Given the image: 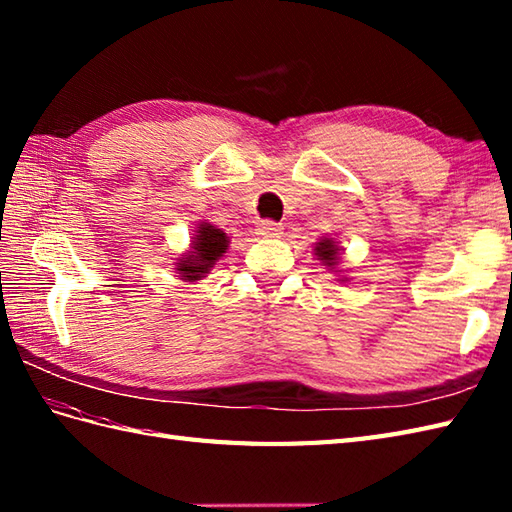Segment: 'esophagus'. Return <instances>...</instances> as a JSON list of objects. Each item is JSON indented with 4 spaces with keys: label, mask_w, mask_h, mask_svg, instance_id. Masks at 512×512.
I'll return each mask as SVG.
<instances>
[{
    "label": "esophagus",
    "mask_w": 512,
    "mask_h": 512,
    "mask_svg": "<svg viewBox=\"0 0 512 512\" xmlns=\"http://www.w3.org/2000/svg\"><path fill=\"white\" fill-rule=\"evenodd\" d=\"M281 231H284V228H281L279 222H273V220H262L257 224V235L262 237H279Z\"/></svg>",
    "instance_id": "34e87169"
}]
</instances>
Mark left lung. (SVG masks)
I'll return each instance as SVG.
<instances>
[{"label": "left lung", "instance_id": "obj_1", "mask_svg": "<svg viewBox=\"0 0 512 512\" xmlns=\"http://www.w3.org/2000/svg\"><path fill=\"white\" fill-rule=\"evenodd\" d=\"M314 250H317V257L321 259V262H325L328 266L336 264V250H339V248L334 246L332 239H321Z\"/></svg>", "mask_w": 512, "mask_h": 512}]
</instances>
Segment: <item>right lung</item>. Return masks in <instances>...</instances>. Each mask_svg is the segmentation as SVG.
<instances>
[{
	"label": "right lung",
	"instance_id": "add662e5",
	"mask_svg": "<svg viewBox=\"0 0 512 512\" xmlns=\"http://www.w3.org/2000/svg\"><path fill=\"white\" fill-rule=\"evenodd\" d=\"M226 246L228 239L224 231L206 222L200 224L198 235L193 237V250L189 255H184L178 264L180 277L189 281L202 279V275L209 273L217 259L226 253Z\"/></svg>",
	"mask_w": 512,
	"mask_h": 512
}]
</instances>
